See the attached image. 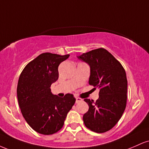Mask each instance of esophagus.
I'll use <instances>...</instances> for the list:
<instances>
[{"mask_svg": "<svg viewBox=\"0 0 149 149\" xmlns=\"http://www.w3.org/2000/svg\"><path fill=\"white\" fill-rule=\"evenodd\" d=\"M80 102H83L82 99L79 98V97H76V103H79Z\"/></svg>", "mask_w": 149, "mask_h": 149, "instance_id": "1", "label": "esophagus"}]
</instances>
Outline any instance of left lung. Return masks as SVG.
<instances>
[{"mask_svg": "<svg viewBox=\"0 0 149 149\" xmlns=\"http://www.w3.org/2000/svg\"><path fill=\"white\" fill-rule=\"evenodd\" d=\"M90 68L89 84L100 88L96 102L85 99L89 106L83 115L85 125L90 130L103 133L110 130L120 119L126 107L127 80L124 68L104 48L77 56Z\"/></svg>", "mask_w": 149, "mask_h": 149, "instance_id": "1", "label": "left lung"}]
</instances>
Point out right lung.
I'll return each instance as SVG.
<instances>
[{"mask_svg":"<svg viewBox=\"0 0 149 149\" xmlns=\"http://www.w3.org/2000/svg\"><path fill=\"white\" fill-rule=\"evenodd\" d=\"M69 57L42 53L25 66L19 78L17 95L22 116L40 134H52L61 130L76 102L72 94L59 97L50 90L59 78L58 66Z\"/></svg>","mask_w":149,"mask_h":149,"instance_id":"add662e5","label":"right lung"}]
</instances>
